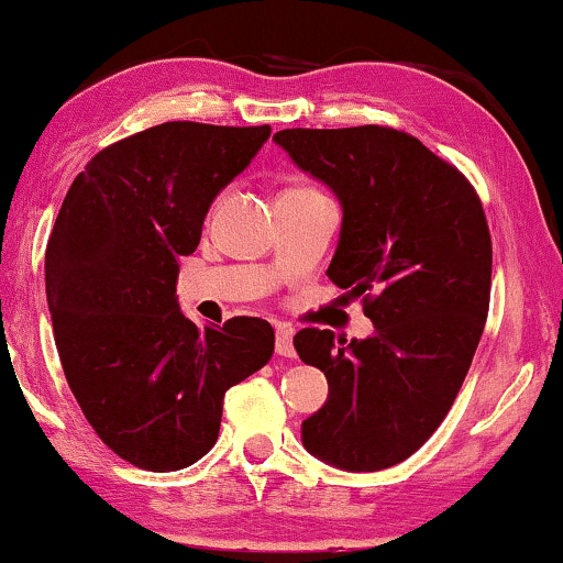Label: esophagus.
<instances>
[{"mask_svg": "<svg viewBox=\"0 0 563 563\" xmlns=\"http://www.w3.org/2000/svg\"><path fill=\"white\" fill-rule=\"evenodd\" d=\"M276 353L284 358L295 356V343H291V328L279 325L276 328Z\"/></svg>", "mask_w": 563, "mask_h": 563, "instance_id": "esophagus-1", "label": "esophagus"}]
</instances>
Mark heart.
I'll list each match as a JSON object with an SVG mask.
<instances>
[{
    "label": "heart",
    "instance_id": "heart-1",
    "mask_svg": "<svg viewBox=\"0 0 563 563\" xmlns=\"http://www.w3.org/2000/svg\"><path fill=\"white\" fill-rule=\"evenodd\" d=\"M302 189H312V187H291V191H302Z\"/></svg>",
    "mask_w": 563,
    "mask_h": 563
}]
</instances>
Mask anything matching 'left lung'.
Segmentation results:
<instances>
[{
	"label": "left lung",
	"instance_id": "obj_1",
	"mask_svg": "<svg viewBox=\"0 0 563 563\" xmlns=\"http://www.w3.org/2000/svg\"><path fill=\"white\" fill-rule=\"evenodd\" d=\"M274 141L341 199L328 276L374 322L366 341L320 328L295 335L299 358L330 387L302 443L349 472L389 468L435 433L479 345L492 289L482 199L456 166L395 128H289Z\"/></svg>",
	"mask_w": 563,
	"mask_h": 563
}]
</instances>
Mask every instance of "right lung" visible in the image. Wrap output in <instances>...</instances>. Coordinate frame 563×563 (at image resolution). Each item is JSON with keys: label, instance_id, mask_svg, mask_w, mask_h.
<instances>
[{"label": "right lung", "instance_id": "right-lung-1", "mask_svg": "<svg viewBox=\"0 0 563 563\" xmlns=\"http://www.w3.org/2000/svg\"><path fill=\"white\" fill-rule=\"evenodd\" d=\"M272 128L176 120L107 145L76 176L45 249V295L84 418L128 464L191 466L218 441L222 399L274 353V328H197L176 302L212 199Z\"/></svg>", "mask_w": 563, "mask_h": 563}]
</instances>
